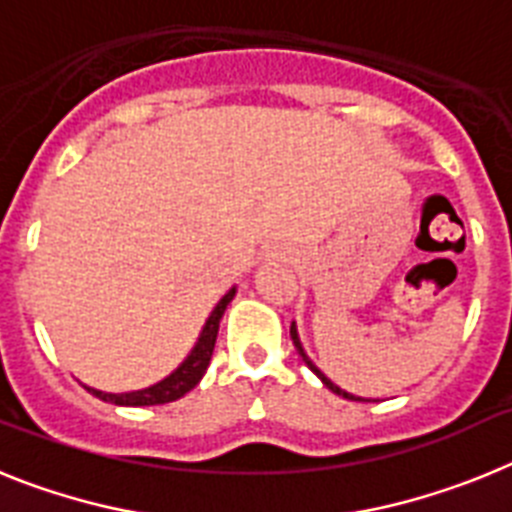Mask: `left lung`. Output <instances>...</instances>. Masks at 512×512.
I'll return each mask as SVG.
<instances>
[{
	"instance_id": "1",
	"label": "left lung",
	"mask_w": 512,
	"mask_h": 512,
	"mask_svg": "<svg viewBox=\"0 0 512 512\" xmlns=\"http://www.w3.org/2000/svg\"><path fill=\"white\" fill-rule=\"evenodd\" d=\"M289 336H292V343H295V348H297V354H300V356H302V361H305V364H307V366H310L312 372L318 374V377H320V382H323V384H325V387H328V390H330V392H336V395L346 397V400H359V402H364V400H361V397H354V395H348V392H343V390H341V387H336V384L330 382V379H328V377H325V374H323V372H320L318 366H315V364H312V361H310V359H307V354H305V351H302V343H300V338H297V328H295V323H292V328H289Z\"/></svg>"
}]
</instances>
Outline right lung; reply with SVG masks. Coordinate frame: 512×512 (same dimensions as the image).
<instances>
[{
  "label": "right lung",
  "mask_w": 512,
  "mask_h": 512,
  "mask_svg": "<svg viewBox=\"0 0 512 512\" xmlns=\"http://www.w3.org/2000/svg\"><path fill=\"white\" fill-rule=\"evenodd\" d=\"M235 289H230L223 300L217 302V307L212 310V315L207 318L205 328H202V336L197 341V346L192 348V354L184 359V364L176 369L174 374L164 379V382L153 384V387H146V390L138 392H125V395H110V392H97L92 387H87L92 395H97L99 400L104 402H115V405H128V408H146V405H166V402H174L179 397L187 395L189 390H194L200 379L205 377L207 366H210L212 351H215L217 341V328H220V320H223L225 307L233 300Z\"/></svg>",
  "instance_id": "1"
}]
</instances>
